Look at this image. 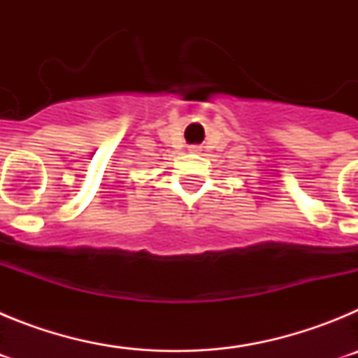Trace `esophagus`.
<instances>
[{"mask_svg": "<svg viewBox=\"0 0 358 358\" xmlns=\"http://www.w3.org/2000/svg\"><path fill=\"white\" fill-rule=\"evenodd\" d=\"M189 150H192V152H199V150H201V147H189Z\"/></svg>", "mask_w": 358, "mask_h": 358, "instance_id": "1", "label": "esophagus"}]
</instances>
